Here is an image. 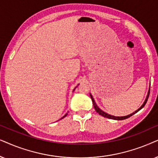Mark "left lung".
Returning <instances> with one entry per match:
<instances>
[{
    "mask_svg": "<svg viewBox=\"0 0 158 158\" xmlns=\"http://www.w3.org/2000/svg\"><path fill=\"white\" fill-rule=\"evenodd\" d=\"M150 89H149L148 95H147V98H146V99H145V101L144 102V103L142 104V106H141L140 108L138 109V110H136L135 111V112L131 113V114H130V115H126V116H121V117H119V116H114V115H109V114H108V113H105L104 111H102V110H101V109H100V108H98V106L96 105V102H94V98H92V96L91 94H90V97H91V99H92V103H93V106H94V109H95V110L97 111V113H98L99 114H100V115H102V116H103V117L108 118H111V119H113V120H123V119H127V118H129L130 116H131V115H133L134 114H135L136 113H137L139 110H140L141 109H142V108H143V107H144V106H145V104L147 103V101H148V100L149 95H150Z\"/></svg>",
    "mask_w": 158,
    "mask_h": 158,
    "instance_id": "8db88e82",
    "label": "left lung"
}]
</instances>
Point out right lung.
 I'll use <instances>...</instances> for the list:
<instances>
[{
    "instance_id": "1",
    "label": "right lung",
    "mask_w": 158,
    "mask_h": 158,
    "mask_svg": "<svg viewBox=\"0 0 158 158\" xmlns=\"http://www.w3.org/2000/svg\"><path fill=\"white\" fill-rule=\"evenodd\" d=\"M77 87H76L74 88V89H76V88H77ZM74 89H73V90H74ZM66 115H67V113H66V114H65V115H64V116H63V117L61 118V119H62V118H64V117H66Z\"/></svg>"
}]
</instances>
